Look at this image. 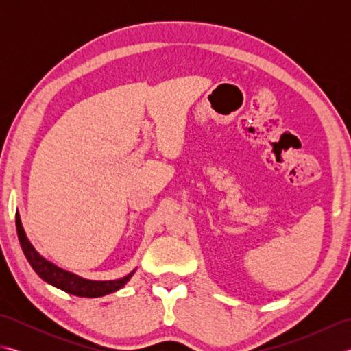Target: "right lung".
<instances>
[{"label": "right lung", "mask_w": 351, "mask_h": 351, "mask_svg": "<svg viewBox=\"0 0 351 351\" xmlns=\"http://www.w3.org/2000/svg\"><path fill=\"white\" fill-rule=\"evenodd\" d=\"M16 230L22 252H24L27 261L29 265L33 267V270L37 273V276L47 283H49V285L66 291V293L78 297H90L92 299V297H102L111 293H116L117 289L125 287V283L132 278L134 273H136V270H132L130 274H126L123 278L116 280L84 279L75 273L63 270V268L52 264L51 261L43 258L40 253L34 249V245L29 243L27 238L24 228H22L19 213H16Z\"/></svg>", "instance_id": "right-lung-1"}]
</instances>
